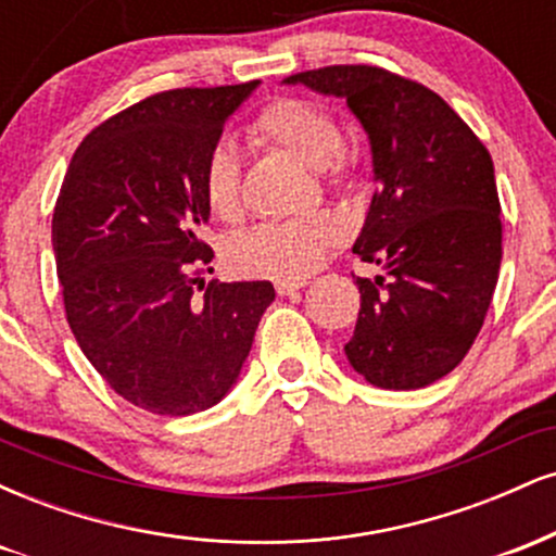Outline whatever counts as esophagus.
Here are the masks:
<instances>
[{"label":"esophagus","instance_id":"esophagus-1","mask_svg":"<svg viewBox=\"0 0 556 556\" xmlns=\"http://www.w3.org/2000/svg\"><path fill=\"white\" fill-rule=\"evenodd\" d=\"M300 287H305L303 279H279L277 292L279 295H292V292H298Z\"/></svg>","mask_w":556,"mask_h":556}]
</instances>
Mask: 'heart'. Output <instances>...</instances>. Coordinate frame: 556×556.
I'll use <instances>...</instances> for the list:
<instances>
[{
	"instance_id": "b5f03b06",
	"label": "heart",
	"mask_w": 556,
	"mask_h": 556,
	"mask_svg": "<svg viewBox=\"0 0 556 556\" xmlns=\"http://www.w3.org/2000/svg\"><path fill=\"white\" fill-rule=\"evenodd\" d=\"M248 136L256 143L287 151L308 167L321 169L331 180H340L344 175L340 125L327 110L311 101H271L248 127ZM201 190L214 216L225 222L238 219L242 212L240 156L229 143H219L208 151L201 169ZM342 225L331 214L264 222L232 242L229 258L242 274L303 279L324 264L327 251L342 240Z\"/></svg>"
}]
</instances>
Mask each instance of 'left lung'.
Returning <instances> with one entry per match:
<instances>
[{
	"label": "left lung",
	"mask_w": 556,
	"mask_h": 556,
	"mask_svg": "<svg viewBox=\"0 0 556 556\" xmlns=\"http://www.w3.org/2000/svg\"><path fill=\"white\" fill-rule=\"evenodd\" d=\"M348 101L371 140V198L353 253L387 279H355L350 366L381 389H420L468 355L502 264V219L486 146L439 93L371 65L290 75Z\"/></svg>",
	"instance_id": "left-lung-1"
}]
</instances>
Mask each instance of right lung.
I'll list each match as a JSON object with an SVG mask.
<instances>
[{
    "mask_svg": "<svg viewBox=\"0 0 556 556\" xmlns=\"http://www.w3.org/2000/svg\"><path fill=\"white\" fill-rule=\"evenodd\" d=\"M256 86L175 88L127 106L83 138L56 198L70 329L106 384L156 416L225 397L274 300L271 282L201 279L214 258L198 238L212 214L203 162Z\"/></svg>",
    "mask_w": 556,
    "mask_h": 556,
    "instance_id": "1",
    "label": "right lung"
}]
</instances>
